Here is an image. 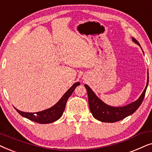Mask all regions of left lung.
Masks as SVG:
<instances>
[{
  "instance_id": "8db88e82",
  "label": "left lung",
  "mask_w": 152,
  "mask_h": 152,
  "mask_svg": "<svg viewBox=\"0 0 152 152\" xmlns=\"http://www.w3.org/2000/svg\"><path fill=\"white\" fill-rule=\"evenodd\" d=\"M133 41L137 44H139L138 41L136 39L133 38ZM149 82V75L147 79V86L140 97L132 104L124 106L122 107H113L106 104L95 95L93 91L89 88L88 85L85 84L84 86L87 91L88 97V104L90 111L95 119L104 122H115L123 120L127 116L132 115L138 109L143 99Z\"/></svg>"
}]
</instances>
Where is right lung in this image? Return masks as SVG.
Returning a JSON list of instances; mask_svg holds the SVG:
<instances>
[{"label":"right lung","mask_w":152,"mask_h":152,"mask_svg":"<svg viewBox=\"0 0 152 152\" xmlns=\"http://www.w3.org/2000/svg\"><path fill=\"white\" fill-rule=\"evenodd\" d=\"M80 84V82L75 83L68 89L67 92L63 95V97L60 99V100L55 106H53V107L50 108L48 109L44 110V111L40 112H37V113H26V112L19 111V110L16 109V108H14V109L23 117L28 118V119L32 120V121H34L39 124L51 123V122L56 121V120L59 119L61 117L64 109H65L66 104L68 97L71 95L75 88Z\"/></svg>","instance_id":"obj_1"}]
</instances>
